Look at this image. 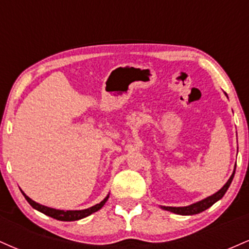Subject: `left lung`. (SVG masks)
I'll return each instance as SVG.
<instances>
[{"label": "left lung", "instance_id": "1", "mask_svg": "<svg viewBox=\"0 0 249 249\" xmlns=\"http://www.w3.org/2000/svg\"><path fill=\"white\" fill-rule=\"evenodd\" d=\"M234 173H235V171H234L232 176H231V178L228 179V181L226 182L225 186L221 188V190L218 191L215 194H213V196H208V198L201 200V201L199 202H196V204L193 205H190V206H186V207H165L162 206V208L166 211H170V212H173L176 214H180V215H193V214H198V213H201L202 211L207 210L208 207L212 206L213 204H215L218 200H220L222 198V196H225V193L227 192L228 187H230L231 182H232V180L234 178Z\"/></svg>", "mask_w": 249, "mask_h": 249}]
</instances>
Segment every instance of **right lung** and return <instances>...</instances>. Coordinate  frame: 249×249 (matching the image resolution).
Wrapping results in <instances>:
<instances>
[{"mask_svg": "<svg viewBox=\"0 0 249 249\" xmlns=\"http://www.w3.org/2000/svg\"><path fill=\"white\" fill-rule=\"evenodd\" d=\"M23 193V192H22ZM24 198L27 199V201L29 202L30 206L33 208H35V210L39 211V212H42L43 214H45V215H49L51 218L53 219H57V220H61V221H75V220H79V219H83L85 218V216L90 215V214L97 212L98 210H101V208L104 206V204L107 202V200L108 196H107L101 204H97L95 206L90 207V208H87V210H82V211H59V210H55V208H50V207H47V206H43V205H39L37 204V202L34 201V200H31L29 196H27L25 194L23 193Z\"/></svg>", "mask_w": 249, "mask_h": 249, "instance_id": "add662e5", "label": "right lung"}]
</instances>
